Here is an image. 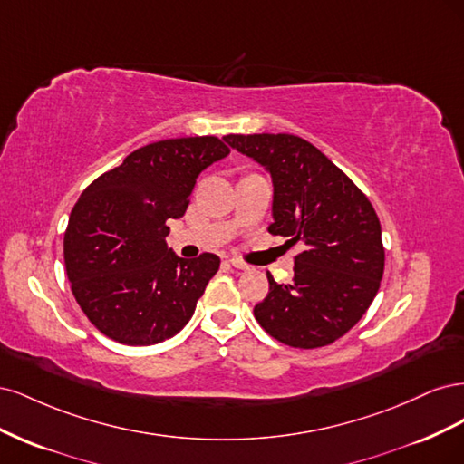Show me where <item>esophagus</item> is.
Returning a JSON list of instances; mask_svg holds the SVG:
<instances>
[{"label":"esophagus","instance_id":"34e87169","mask_svg":"<svg viewBox=\"0 0 464 464\" xmlns=\"http://www.w3.org/2000/svg\"><path fill=\"white\" fill-rule=\"evenodd\" d=\"M228 263L234 266V269H240V271H247L249 269V265L244 263L242 259H237V257H230Z\"/></svg>","mask_w":464,"mask_h":464}]
</instances>
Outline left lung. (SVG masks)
<instances>
[{
    "label": "left lung",
    "instance_id": "1",
    "mask_svg": "<svg viewBox=\"0 0 464 464\" xmlns=\"http://www.w3.org/2000/svg\"><path fill=\"white\" fill-rule=\"evenodd\" d=\"M232 149L273 178L269 232L302 246L294 278L254 307L259 325L294 348H319L341 339L368 312L382 285L385 249L370 199L317 147L288 133L227 135Z\"/></svg>",
    "mask_w": 464,
    "mask_h": 464
}]
</instances>
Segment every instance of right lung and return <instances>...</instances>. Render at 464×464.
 <instances>
[{"label": "right lung", "mask_w": 464, "mask_h": 464, "mask_svg": "<svg viewBox=\"0 0 464 464\" xmlns=\"http://www.w3.org/2000/svg\"><path fill=\"white\" fill-rule=\"evenodd\" d=\"M228 152L213 135L164 139L81 193L63 237L65 269L81 310L108 339L157 344L191 319L220 259L178 257L166 220L184 217L199 174Z\"/></svg>", "instance_id": "right-lung-1"}]
</instances>
